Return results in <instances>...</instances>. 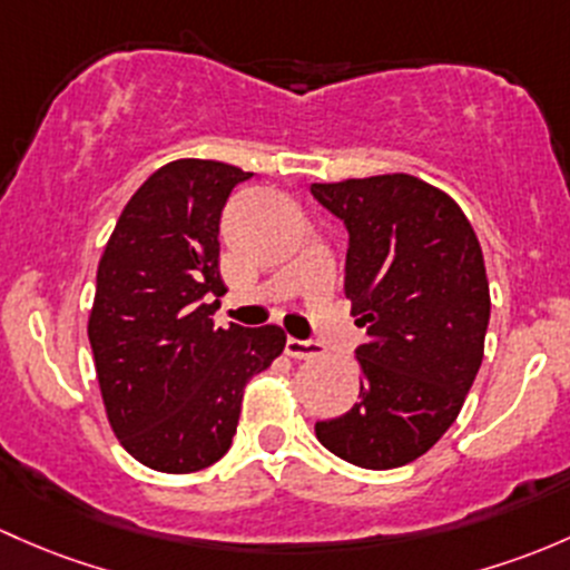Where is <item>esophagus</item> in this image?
I'll use <instances>...</instances> for the list:
<instances>
[{"instance_id":"obj_1","label":"esophagus","mask_w":570,"mask_h":570,"mask_svg":"<svg viewBox=\"0 0 570 570\" xmlns=\"http://www.w3.org/2000/svg\"><path fill=\"white\" fill-rule=\"evenodd\" d=\"M286 355L295 357V361H311V357H320L322 350L316 341H303V338H286Z\"/></svg>"}]
</instances>
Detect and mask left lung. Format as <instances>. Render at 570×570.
<instances>
[{
    "mask_svg": "<svg viewBox=\"0 0 570 570\" xmlns=\"http://www.w3.org/2000/svg\"><path fill=\"white\" fill-rule=\"evenodd\" d=\"M346 226L344 292L365 344L357 404L316 421V440L365 470L429 451L456 421L483 361L489 281L461 207L410 175L314 183Z\"/></svg>",
    "mask_w": 570,
    "mask_h": 570,
    "instance_id": "8db88e82",
    "label": "left lung"
}]
</instances>
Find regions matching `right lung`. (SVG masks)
<instances>
[{
  "instance_id": "obj_1",
  "label": "right lung",
  "mask_w": 570,
  "mask_h": 570,
  "mask_svg": "<svg viewBox=\"0 0 570 570\" xmlns=\"http://www.w3.org/2000/svg\"><path fill=\"white\" fill-rule=\"evenodd\" d=\"M248 177L218 160L160 166L130 196L98 265L95 371L114 434L149 470L185 475L224 456L245 382L284 352L278 325L213 327L220 213Z\"/></svg>"
}]
</instances>
